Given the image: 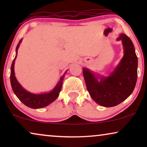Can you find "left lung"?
Wrapping results in <instances>:
<instances>
[{
  "mask_svg": "<svg viewBox=\"0 0 147 147\" xmlns=\"http://www.w3.org/2000/svg\"><path fill=\"white\" fill-rule=\"evenodd\" d=\"M117 40L122 42L124 56L109 76H96L87 68H83L88 91L96 103L104 107H112L124 101L132 93L137 80L138 58L133 43L123 33Z\"/></svg>",
  "mask_w": 147,
  "mask_h": 147,
  "instance_id": "8db88e82",
  "label": "left lung"
}]
</instances>
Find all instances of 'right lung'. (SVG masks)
I'll return each mask as SVG.
<instances>
[{
	"instance_id": "right-lung-1",
	"label": "right lung",
	"mask_w": 147,
	"mask_h": 147,
	"mask_svg": "<svg viewBox=\"0 0 147 147\" xmlns=\"http://www.w3.org/2000/svg\"><path fill=\"white\" fill-rule=\"evenodd\" d=\"M21 41L22 39L20 40L19 43H18L17 47H16V56L11 65L10 79H11L12 89H13V92L15 93V95L17 96V97L20 100V101H21L25 106H28V107L33 108V109H38V108L45 107V106H48L49 104H51V102L55 101L57 99V98L59 94V92L61 90L63 77L65 76V74L67 71L61 76V78H60L59 82H58L55 87L50 92L36 94L27 92V90H25L22 87L21 84L18 82L17 79H16L15 69H14V65H15V59L17 58L18 49H19Z\"/></svg>"
}]
</instances>
